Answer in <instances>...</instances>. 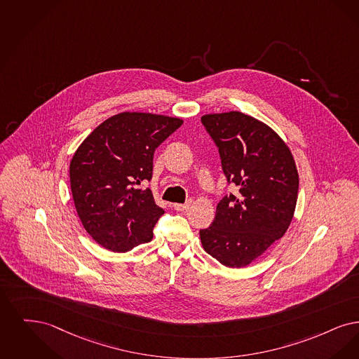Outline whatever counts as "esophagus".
<instances>
[{"label":"esophagus","mask_w":359,"mask_h":359,"mask_svg":"<svg viewBox=\"0 0 359 359\" xmlns=\"http://www.w3.org/2000/svg\"><path fill=\"white\" fill-rule=\"evenodd\" d=\"M190 203H191V201H187V203H174L172 206H174V209H175V210H178V212H184V210H187V209H189Z\"/></svg>","instance_id":"obj_1"}]
</instances>
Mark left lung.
<instances>
[{"instance_id": "obj_1", "label": "left lung", "mask_w": 359, "mask_h": 359, "mask_svg": "<svg viewBox=\"0 0 359 359\" xmlns=\"http://www.w3.org/2000/svg\"><path fill=\"white\" fill-rule=\"evenodd\" d=\"M219 147L222 170L238 187L224 197L212 225L200 231L203 250L225 266L243 268L287 232L297 208L299 174L280 135L240 111L201 118Z\"/></svg>"}]
</instances>
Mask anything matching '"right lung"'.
<instances>
[{
    "label": "right lung",
    "instance_id": "add662e5",
    "mask_svg": "<svg viewBox=\"0 0 359 359\" xmlns=\"http://www.w3.org/2000/svg\"><path fill=\"white\" fill-rule=\"evenodd\" d=\"M182 123L181 118L125 111L80 143L69 163L71 191L84 229L103 248L127 252L151 241L165 212L149 187L137 185L151 178L156 147Z\"/></svg>",
    "mask_w": 359,
    "mask_h": 359
}]
</instances>
